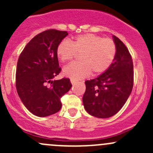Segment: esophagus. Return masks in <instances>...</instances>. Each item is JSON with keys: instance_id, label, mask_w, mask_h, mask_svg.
Here are the masks:
<instances>
[{"instance_id": "1", "label": "esophagus", "mask_w": 153, "mask_h": 153, "mask_svg": "<svg viewBox=\"0 0 153 153\" xmlns=\"http://www.w3.org/2000/svg\"><path fill=\"white\" fill-rule=\"evenodd\" d=\"M70 81H71V83H72V85H75V84H76V83H77V81H76V80L72 79V78H71V79H70Z\"/></svg>"}]
</instances>
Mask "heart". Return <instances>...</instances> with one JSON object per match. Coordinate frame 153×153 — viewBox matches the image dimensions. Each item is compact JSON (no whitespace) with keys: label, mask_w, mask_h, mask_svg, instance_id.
<instances>
[{"label":"heart","mask_w":153,"mask_h":153,"mask_svg":"<svg viewBox=\"0 0 153 153\" xmlns=\"http://www.w3.org/2000/svg\"><path fill=\"white\" fill-rule=\"evenodd\" d=\"M77 53H81V61L72 63L63 70L64 75L75 80L85 78L91 72L100 75L106 72L115 59L116 46L112 39L87 33L70 41H62L56 49L57 56L63 63L73 60Z\"/></svg>","instance_id":"b5f03b06"}]
</instances>
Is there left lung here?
Here are the masks:
<instances>
[{
	"mask_svg": "<svg viewBox=\"0 0 153 153\" xmlns=\"http://www.w3.org/2000/svg\"><path fill=\"white\" fill-rule=\"evenodd\" d=\"M116 55L110 67L95 79L86 81L83 104L89 115L107 118L117 113L133 87V63L124 43L113 35Z\"/></svg>",
	"mask_w": 153,
	"mask_h": 153,
	"instance_id": "1",
	"label": "left lung"
}]
</instances>
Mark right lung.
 <instances>
[{"mask_svg": "<svg viewBox=\"0 0 153 153\" xmlns=\"http://www.w3.org/2000/svg\"><path fill=\"white\" fill-rule=\"evenodd\" d=\"M67 35V31H44L29 41L18 58L17 92L26 108L36 116L58 112L62 106L61 98L72 87L69 78L52 81L61 71L57 47Z\"/></svg>", "mask_w": 153, "mask_h": 153, "instance_id": "add662e5", "label": "right lung"}]
</instances>
